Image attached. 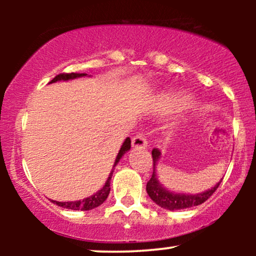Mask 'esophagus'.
Masks as SVG:
<instances>
[{
	"instance_id": "obj_1",
	"label": "esophagus",
	"mask_w": 256,
	"mask_h": 256,
	"mask_svg": "<svg viewBox=\"0 0 256 256\" xmlns=\"http://www.w3.org/2000/svg\"><path fill=\"white\" fill-rule=\"evenodd\" d=\"M148 146V140H146V136L144 134H137L136 136L132 138V146L136 149H143L146 148Z\"/></svg>"
}]
</instances>
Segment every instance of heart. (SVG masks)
I'll return each mask as SVG.
<instances>
[{"mask_svg":"<svg viewBox=\"0 0 256 256\" xmlns=\"http://www.w3.org/2000/svg\"><path fill=\"white\" fill-rule=\"evenodd\" d=\"M173 101H174V100H173V98H172V102H173Z\"/></svg>","mask_w":256,"mask_h":256,"instance_id":"1","label":"heart"}]
</instances>
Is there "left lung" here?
I'll use <instances>...</instances> for the list:
<instances>
[{
	"label": "left lung",
	"mask_w": 256,
	"mask_h": 256,
	"mask_svg": "<svg viewBox=\"0 0 256 256\" xmlns=\"http://www.w3.org/2000/svg\"><path fill=\"white\" fill-rule=\"evenodd\" d=\"M152 174L150 179L146 183V192H148L149 198H150L155 204L160 206V207L165 208V210H183V208H189L194 207V206H198L204 204V201H207L210 196L213 195L214 192L218 189L220 180L216 186L212 188L210 190L207 192L198 194V195H184V194H173L167 192L166 189H164L162 185L158 183L156 174H155V164H156L158 156H160V152L158 149L154 148L152 150Z\"/></svg>",
	"instance_id": "8db88e82"
}]
</instances>
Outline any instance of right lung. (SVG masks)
I'll list each match as a JSON object with an SVG mask.
<instances>
[{
    "mask_svg": "<svg viewBox=\"0 0 256 256\" xmlns=\"http://www.w3.org/2000/svg\"><path fill=\"white\" fill-rule=\"evenodd\" d=\"M83 76H86V74H85V73H73V72L72 73H60V74L55 76V78L52 79V80H50V83H54V82H58V80H68V79L83 77ZM130 148H131V140L128 137L125 140L124 144H122V148H120L114 166L118 164L120 158H122L126 152L130 150ZM112 174H113V172H112L110 174V177H108L107 182H106V184H104V186L102 188L100 192H96L95 195L90 196V198L82 200V201H72V202L52 201V204L60 206V207H62V208H67V210H94V208L98 207V206H101L102 204H104V202L106 201V198H107L108 195H110Z\"/></svg>",
    "mask_w": 256,
    "mask_h": 256,
    "instance_id": "add662e5",
    "label": "right lung"
}]
</instances>
